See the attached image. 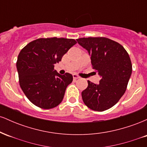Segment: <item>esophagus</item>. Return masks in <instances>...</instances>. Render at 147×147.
I'll use <instances>...</instances> for the list:
<instances>
[{
    "label": "esophagus",
    "instance_id": "esophagus-1",
    "mask_svg": "<svg viewBox=\"0 0 147 147\" xmlns=\"http://www.w3.org/2000/svg\"><path fill=\"white\" fill-rule=\"evenodd\" d=\"M72 76H73V79L75 81H76L77 80V79H79V77L77 75H76V74H73V75H72Z\"/></svg>",
    "mask_w": 147,
    "mask_h": 147
}]
</instances>
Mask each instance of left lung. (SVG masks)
I'll list each match as a JSON object with an SVG mask.
<instances>
[{
    "label": "left lung",
    "mask_w": 147,
    "mask_h": 147,
    "mask_svg": "<svg viewBox=\"0 0 147 147\" xmlns=\"http://www.w3.org/2000/svg\"><path fill=\"white\" fill-rule=\"evenodd\" d=\"M77 41L88 52L92 68L101 77L97 84L88 81V87L82 92V99L92 110H108L117 104L127 88L132 73L129 54L122 45L106 37L80 38Z\"/></svg>",
    "instance_id": "obj_1"
}]
</instances>
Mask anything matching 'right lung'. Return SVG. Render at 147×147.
<instances>
[{
	"instance_id": "obj_1",
	"label": "right lung",
	"mask_w": 147,
	"mask_h": 147,
	"mask_svg": "<svg viewBox=\"0 0 147 147\" xmlns=\"http://www.w3.org/2000/svg\"><path fill=\"white\" fill-rule=\"evenodd\" d=\"M76 43L72 38H41L21 50L16 62L20 86L35 106L50 109L62 102L73 77L68 72L60 75L54 67Z\"/></svg>"
}]
</instances>
